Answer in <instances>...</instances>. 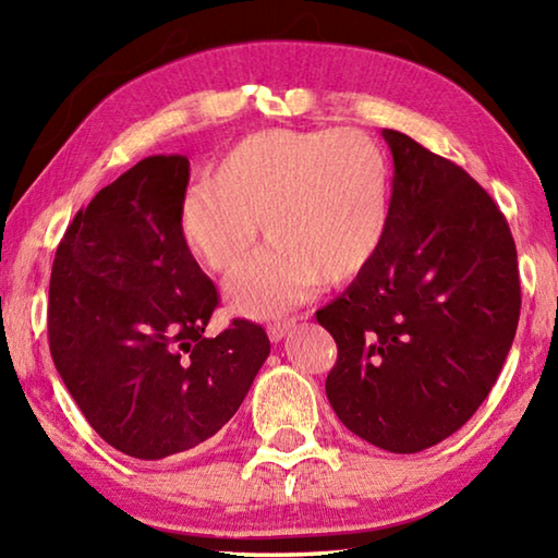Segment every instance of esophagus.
<instances>
[{"instance_id":"obj_1","label":"esophagus","mask_w":558,"mask_h":558,"mask_svg":"<svg viewBox=\"0 0 558 558\" xmlns=\"http://www.w3.org/2000/svg\"><path fill=\"white\" fill-rule=\"evenodd\" d=\"M295 323H298V317H290V319H282V323L270 325V327H268L270 342H280V339H286V335L290 332L292 327H295Z\"/></svg>"}]
</instances>
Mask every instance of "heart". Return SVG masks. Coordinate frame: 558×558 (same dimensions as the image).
I'll list each match as a JSON object with an SVG mask.
<instances>
[{"label": "heart", "instance_id": "1", "mask_svg": "<svg viewBox=\"0 0 558 558\" xmlns=\"http://www.w3.org/2000/svg\"><path fill=\"white\" fill-rule=\"evenodd\" d=\"M391 214V167L356 130H263L182 196L179 235L214 272L239 270L263 223L270 245L226 286L235 315L272 317L325 286L354 280L379 256Z\"/></svg>", "mask_w": 558, "mask_h": 558}]
</instances>
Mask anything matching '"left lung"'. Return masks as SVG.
I'll return each instance as SVG.
<instances>
[{
    "mask_svg": "<svg viewBox=\"0 0 558 558\" xmlns=\"http://www.w3.org/2000/svg\"><path fill=\"white\" fill-rule=\"evenodd\" d=\"M379 256L317 310L337 342L325 391L372 446L418 452L452 436L493 391L514 342L517 248L483 186L396 130Z\"/></svg>",
    "mask_w": 558,
    "mask_h": 558,
    "instance_id": "obj_1",
    "label": "left lung"
}]
</instances>
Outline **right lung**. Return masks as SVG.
<instances>
[{
    "instance_id": "obj_1",
    "label": "right lung",
    "mask_w": 558,
    "mask_h": 558,
    "mask_svg": "<svg viewBox=\"0 0 558 558\" xmlns=\"http://www.w3.org/2000/svg\"><path fill=\"white\" fill-rule=\"evenodd\" d=\"M186 184V157H145L75 214L51 270L56 372L93 430L137 460L216 436L270 354L248 319L204 337L219 295L179 235Z\"/></svg>"
}]
</instances>
